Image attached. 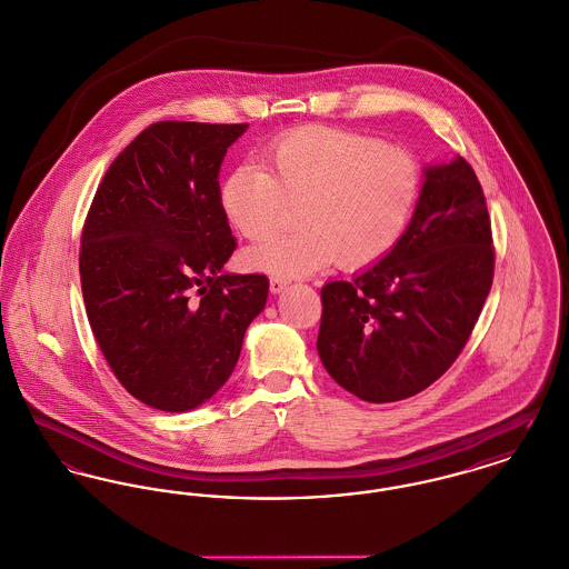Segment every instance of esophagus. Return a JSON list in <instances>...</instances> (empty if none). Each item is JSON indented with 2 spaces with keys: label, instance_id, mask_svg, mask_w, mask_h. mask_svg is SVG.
Segmentation results:
<instances>
[{
  "label": "esophagus",
  "instance_id": "esophagus-1",
  "mask_svg": "<svg viewBox=\"0 0 569 569\" xmlns=\"http://www.w3.org/2000/svg\"><path fill=\"white\" fill-rule=\"evenodd\" d=\"M288 286H290V281H288L286 277H270V292H272V295L283 292Z\"/></svg>",
  "mask_w": 569,
  "mask_h": 569
}]
</instances>
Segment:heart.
I'll list each match as a JSON object with an SVG mask.
<instances>
[{"label":"heart","mask_w":569,"mask_h":569,"mask_svg":"<svg viewBox=\"0 0 569 569\" xmlns=\"http://www.w3.org/2000/svg\"><path fill=\"white\" fill-rule=\"evenodd\" d=\"M263 167L240 164L227 173L219 201L251 240L279 224L288 201H301V229L274 233L244 253L251 268L281 277L338 260L350 270L383 260L409 222L420 186L407 151L320 126L277 138L263 151Z\"/></svg>","instance_id":"heart-1"}]
</instances>
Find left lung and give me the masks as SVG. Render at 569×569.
<instances>
[{"label": "left lung", "instance_id": "8db88e82", "mask_svg": "<svg viewBox=\"0 0 569 569\" xmlns=\"http://www.w3.org/2000/svg\"><path fill=\"white\" fill-rule=\"evenodd\" d=\"M491 279V224L472 167L461 156L425 167L392 251L320 292L316 349L325 370L368 402L427 390L466 347Z\"/></svg>", "mask_w": 569, "mask_h": 569}]
</instances>
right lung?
I'll use <instances>...</instances> for the list:
<instances>
[{
    "mask_svg": "<svg viewBox=\"0 0 569 569\" xmlns=\"http://www.w3.org/2000/svg\"><path fill=\"white\" fill-rule=\"evenodd\" d=\"M247 128L149 126L88 212L80 277L90 329L121 386L160 411L183 413L219 392L268 299L263 274L224 270L236 240L220 164Z\"/></svg>",
    "mask_w": 569,
    "mask_h": 569,
    "instance_id": "1",
    "label": "right lung"
}]
</instances>
